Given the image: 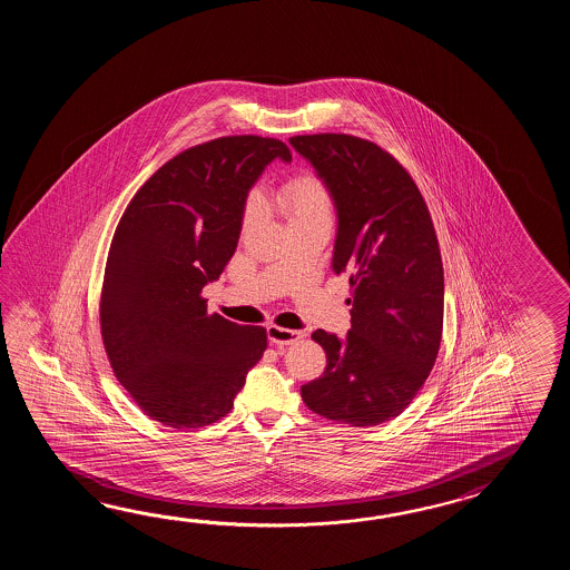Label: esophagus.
<instances>
[{"label": "esophagus", "mask_w": 570, "mask_h": 570, "mask_svg": "<svg viewBox=\"0 0 570 570\" xmlns=\"http://www.w3.org/2000/svg\"><path fill=\"white\" fill-rule=\"evenodd\" d=\"M267 338L275 346H289L293 342H299L303 338V332L271 324V326H267Z\"/></svg>", "instance_id": "34e87169"}]
</instances>
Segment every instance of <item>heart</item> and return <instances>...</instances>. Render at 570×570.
<instances>
[{"label": "heart", "mask_w": 570, "mask_h": 570, "mask_svg": "<svg viewBox=\"0 0 570 570\" xmlns=\"http://www.w3.org/2000/svg\"><path fill=\"white\" fill-rule=\"evenodd\" d=\"M277 207L281 214L289 219L305 218V216H330V195L324 183L314 175H299L291 179L279 195ZM256 214V202L250 199L246 206V219Z\"/></svg>", "instance_id": "obj_1"}]
</instances>
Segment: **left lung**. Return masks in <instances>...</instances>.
<instances>
[{
	"label": "left lung",
	"instance_id": "8db88e82",
	"mask_svg": "<svg viewBox=\"0 0 570 570\" xmlns=\"http://www.w3.org/2000/svg\"><path fill=\"white\" fill-rule=\"evenodd\" d=\"M336 209L332 271L351 277V330H324V375L303 385L312 412L342 424L397 417L436 363L444 268L424 197L383 148L348 134L293 136Z\"/></svg>",
	"mask_w": 570,
	"mask_h": 570
}]
</instances>
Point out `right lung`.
Listing matches in <instances>:
<instances>
[{
    "label": "right lung",
    "instance_id": "1",
    "mask_svg": "<svg viewBox=\"0 0 570 570\" xmlns=\"http://www.w3.org/2000/svg\"><path fill=\"white\" fill-rule=\"evenodd\" d=\"M275 158V138L228 136L170 158L134 195L109 248L101 336L140 410L170 428L230 412L267 348L261 326L207 315L202 289L236 253L250 189Z\"/></svg>",
    "mask_w": 570,
    "mask_h": 570
}]
</instances>
